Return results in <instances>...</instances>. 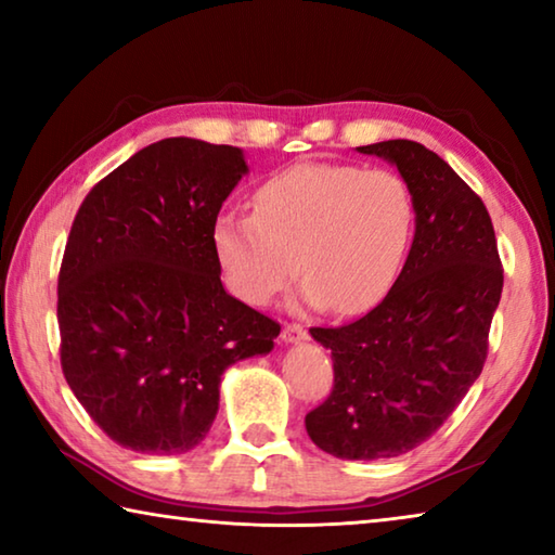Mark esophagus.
<instances>
[{"mask_svg": "<svg viewBox=\"0 0 555 555\" xmlns=\"http://www.w3.org/2000/svg\"><path fill=\"white\" fill-rule=\"evenodd\" d=\"M281 337H284L286 343H298V340H306L308 331L300 323H286L284 331H281Z\"/></svg>", "mask_w": 555, "mask_h": 555, "instance_id": "obj_1", "label": "esophagus"}]
</instances>
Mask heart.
<instances>
[{
  "label": "heart",
  "instance_id": "b5f03b06",
  "mask_svg": "<svg viewBox=\"0 0 555 555\" xmlns=\"http://www.w3.org/2000/svg\"><path fill=\"white\" fill-rule=\"evenodd\" d=\"M413 220L409 183L387 168L296 164L255 191V212L215 215L210 242L224 284L267 306L300 269L298 296L343 315L389 294L406 257Z\"/></svg>",
  "mask_w": 555,
  "mask_h": 555
}]
</instances>
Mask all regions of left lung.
<instances>
[{
  "instance_id": "1",
  "label": "left lung",
  "mask_w": 555,
  "mask_h": 555,
  "mask_svg": "<svg viewBox=\"0 0 555 555\" xmlns=\"http://www.w3.org/2000/svg\"><path fill=\"white\" fill-rule=\"evenodd\" d=\"M397 164L416 208L399 279L372 311L311 327L333 357V391L306 413L335 457L409 453L436 434L480 377L504 269L485 203L443 158L409 139L360 146Z\"/></svg>"
}]
</instances>
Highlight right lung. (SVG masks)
Returning a JSON list of instances; mask_svg holds the SVG:
<instances>
[{
  "instance_id": "1",
  "label": "right lung",
  "mask_w": 555,
  "mask_h": 555,
  "mask_svg": "<svg viewBox=\"0 0 555 555\" xmlns=\"http://www.w3.org/2000/svg\"><path fill=\"white\" fill-rule=\"evenodd\" d=\"M247 171L237 146L173 137L92 185L59 274L61 367L121 448L188 453L208 434L222 372L281 325L222 288L210 230Z\"/></svg>"
}]
</instances>
